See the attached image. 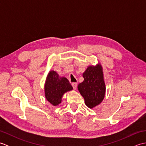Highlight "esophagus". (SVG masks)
<instances>
[{"instance_id":"1","label":"esophagus","mask_w":146,"mask_h":146,"mask_svg":"<svg viewBox=\"0 0 146 146\" xmlns=\"http://www.w3.org/2000/svg\"><path fill=\"white\" fill-rule=\"evenodd\" d=\"M72 86L74 90H76L77 88V83H72Z\"/></svg>"}]
</instances>
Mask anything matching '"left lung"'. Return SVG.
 <instances>
[{
	"label": "left lung",
	"instance_id": "left-lung-1",
	"mask_svg": "<svg viewBox=\"0 0 146 146\" xmlns=\"http://www.w3.org/2000/svg\"><path fill=\"white\" fill-rule=\"evenodd\" d=\"M83 77L84 80L78 85V89L86 106L92 108L100 104L105 97V85L102 66L100 64L96 66H89L83 73Z\"/></svg>",
	"mask_w": 146,
	"mask_h": 146
}]
</instances>
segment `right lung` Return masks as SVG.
Masks as SVG:
<instances>
[{
    "label": "right lung",
    "instance_id": "obj_1",
    "mask_svg": "<svg viewBox=\"0 0 146 146\" xmlns=\"http://www.w3.org/2000/svg\"><path fill=\"white\" fill-rule=\"evenodd\" d=\"M73 90L68 80L60 77L54 71H49L46 78L44 92L45 97L54 106L60 104L63 94Z\"/></svg>",
    "mask_w": 146,
    "mask_h": 146
}]
</instances>
